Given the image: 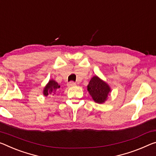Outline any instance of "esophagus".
Here are the masks:
<instances>
[{
	"mask_svg": "<svg viewBox=\"0 0 156 156\" xmlns=\"http://www.w3.org/2000/svg\"><path fill=\"white\" fill-rule=\"evenodd\" d=\"M75 85H76V83H73V82H69L67 84V86H68V87H73V86H75Z\"/></svg>",
	"mask_w": 156,
	"mask_h": 156,
	"instance_id": "34e87169",
	"label": "esophagus"
}]
</instances>
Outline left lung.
I'll return each instance as SVG.
<instances>
[{"instance_id":"left-lung-1","label":"left lung","mask_w":156,"mask_h":156,"mask_svg":"<svg viewBox=\"0 0 156 156\" xmlns=\"http://www.w3.org/2000/svg\"><path fill=\"white\" fill-rule=\"evenodd\" d=\"M87 90L92 99L97 103H104L111 91L110 86L96 76L90 80Z\"/></svg>"}]
</instances>
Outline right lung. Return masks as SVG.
<instances>
[{"mask_svg": "<svg viewBox=\"0 0 156 156\" xmlns=\"http://www.w3.org/2000/svg\"><path fill=\"white\" fill-rule=\"evenodd\" d=\"M60 87V86L59 85L58 83L55 82L54 80H49V82L44 89V91H43L44 95L45 96H48L49 94H55L56 90Z\"/></svg>", "mask_w": 156, "mask_h": 156, "instance_id": "add662e5", "label": "right lung"}]
</instances>
